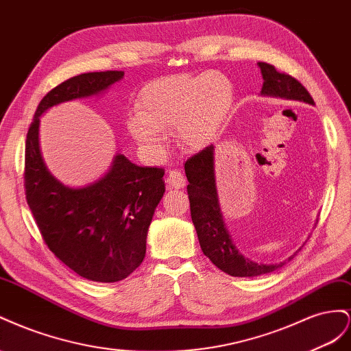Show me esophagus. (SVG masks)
<instances>
[{
    "mask_svg": "<svg viewBox=\"0 0 351 351\" xmlns=\"http://www.w3.org/2000/svg\"><path fill=\"white\" fill-rule=\"evenodd\" d=\"M166 184L169 188H184L185 186V176L179 172L178 169L175 170H169L167 176H166Z\"/></svg>",
    "mask_w": 351,
    "mask_h": 351,
    "instance_id": "esophagus-1",
    "label": "esophagus"
}]
</instances>
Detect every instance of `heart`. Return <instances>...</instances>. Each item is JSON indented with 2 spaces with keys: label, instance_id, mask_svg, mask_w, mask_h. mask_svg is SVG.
<instances>
[{
  "label": "heart",
  "instance_id": "obj_1",
  "mask_svg": "<svg viewBox=\"0 0 351 351\" xmlns=\"http://www.w3.org/2000/svg\"><path fill=\"white\" fill-rule=\"evenodd\" d=\"M234 101V88L222 73L172 75L147 84L128 120L129 134L147 149H157L175 129L178 143L197 149L219 132Z\"/></svg>",
  "mask_w": 351,
  "mask_h": 351
}]
</instances>
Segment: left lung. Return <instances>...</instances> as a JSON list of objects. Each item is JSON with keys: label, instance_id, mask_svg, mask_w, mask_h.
<instances>
[{"label": "left lung", "instance_id": "8db88e82", "mask_svg": "<svg viewBox=\"0 0 351 351\" xmlns=\"http://www.w3.org/2000/svg\"><path fill=\"white\" fill-rule=\"evenodd\" d=\"M263 75V95L297 99L315 104L312 95L291 75L278 72L275 66L258 62ZM188 179V198L191 208V219L198 235L199 245L204 256L222 272L231 276H258L274 272L279 265H258L238 253L231 237H229L222 213H220L213 173V145H208L185 162ZM294 257V256H293ZM289 257V258H293Z\"/></svg>", "mask_w": 351, "mask_h": 351}]
</instances>
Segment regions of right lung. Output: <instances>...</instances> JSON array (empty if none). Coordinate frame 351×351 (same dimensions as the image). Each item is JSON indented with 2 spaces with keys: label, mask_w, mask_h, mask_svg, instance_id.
Instances as JSON below:
<instances>
[{
  "label": "right lung",
  "mask_w": 351,
  "mask_h": 351,
  "mask_svg": "<svg viewBox=\"0 0 351 351\" xmlns=\"http://www.w3.org/2000/svg\"><path fill=\"white\" fill-rule=\"evenodd\" d=\"M123 72L82 73L53 88L38 104L25 148V194L47 247L75 274L117 282L145 257L154 210L165 194V169L136 166L116 156L108 173L84 188H69L48 172L38 145L39 117L49 107L104 91Z\"/></svg>",
  "instance_id": "right-lung-1"
}]
</instances>
